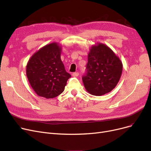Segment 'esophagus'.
<instances>
[{
	"label": "esophagus",
	"instance_id": "esophagus-1",
	"mask_svg": "<svg viewBox=\"0 0 151 151\" xmlns=\"http://www.w3.org/2000/svg\"><path fill=\"white\" fill-rule=\"evenodd\" d=\"M78 75H79V73L78 72H75V73H73V76L74 77H76Z\"/></svg>",
	"mask_w": 151,
	"mask_h": 151
}]
</instances>
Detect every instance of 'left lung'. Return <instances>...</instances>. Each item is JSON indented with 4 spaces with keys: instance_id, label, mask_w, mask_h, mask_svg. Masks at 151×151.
Wrapping results in <instances>:
<instances>
[{
    "instance_id": "obj_1",
    "label": "left lung",
    "mask_w": 151,
    "mask_h": 151,
    "mask_svg": "<svg viewBox=\"0 0 151 151\" xmlns=\"http://www.w3.org/2000/svg\"><path fill=\"white\" fill-rule=\"evenodd\" d=\"M122 71L119 58L106 45H92L88 55L86 73L82 80L86 90L92 95L101 96L112 91Z\"/></svg>"
}]
</instances>
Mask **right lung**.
Instances as JSON below:
<instances>
[{
    "mask_svg": "<svg viewBox=\"0 0 151 151\" xmlns=\"http://www.w3.org/2000/svg\"><path fill=\"white\" fill-rule=\"evenodd\" d=\"M61 53V46L53 42L38 50L28 61L27 78L39 96L53 98L63 92L71 75L65 69Z\"/></svg>",
    "mask_w": 151,
    "mask_h": 151,
    "instance_id": "right-lung-1",
    "label": "right lung"
}]
</instances>
